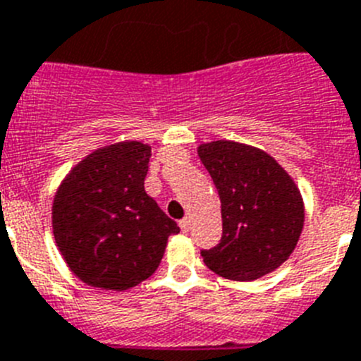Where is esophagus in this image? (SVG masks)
Returning a JSON list of instances; mask_svg holds the SVG:
<instances>
[{"instance_id": "34e87169", "label": "esophagus", "mask_w": 361, "mask_h": 361, "mask_svg": "<svg viewBox=\"0 0 361 361\" xmlns=\"http://www.w3.org/2000/svg\"><path fill=\"white\" fill-rule=\"evenodd\" d=\"M180 227H181V231H183V233H189V231H190V218L181 219Z\"/></svg>"}]
</instances>
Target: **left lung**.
Segmentation results:
<instances>
[{
	"instance_id": "obj_1",
	"label": "left lung",
	"mask_w": 361,
	"mask_h": 361,
	"mask_svg": "<svg viewBox=\"0 0 361 361\" xmlns=\"http://www.w3.org/2000/svg\"><path fill=\"white\" fill-rule=\"evenodd\" d=\"M198 156L221 202L224 233L203 262L227 280L252 281L293 255L303 228V200L274 158L243 143H203Z\"/></svg>"
}]
</instances>
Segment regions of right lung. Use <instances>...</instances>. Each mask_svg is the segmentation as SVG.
Here are the masks:
<instances>
[{
	"instance_id": "obj_1",
	"label": "right lung",
	"mask_w": 361,
	"mask_h": 361,
	"mask_svg": "<svg viewBox=\"0 0 361 361\" xmlns=\"http://www.w3.org/2000/svg\"><path fill=\"white\" fill-rule=\"evenodd\" d=\"M150 147L121 142L94 150L68 172L52 205L58 249L83 283L127 290L154 274L180 233L145 192Z\"/></svg>"
}]
</instances>
